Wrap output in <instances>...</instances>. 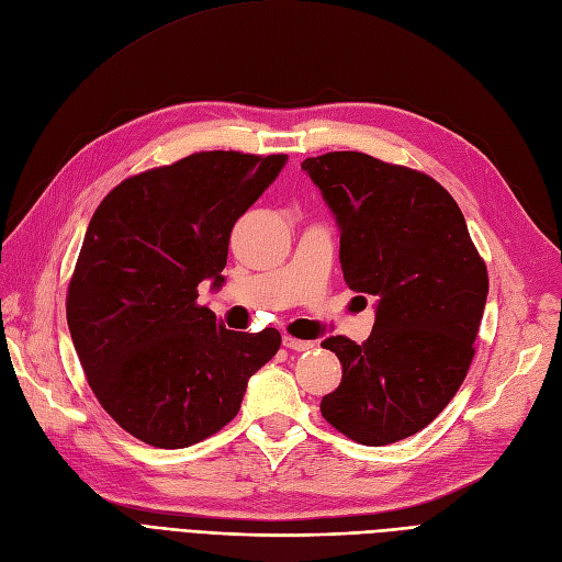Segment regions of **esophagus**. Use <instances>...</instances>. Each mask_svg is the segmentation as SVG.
Returning a JSON list of instances; mask_svg holds the SVG:
<instances>
[{
    "label": "esophagus",
    "mask_w": 562,
    "mask_h": 562,
    "mask_svg": "<svg viewBox=\"0 0 562 562\" xmlns=\"http://www.w3.org/2000/svg\"><path fill=\"white\" fill-rule=\"evenodd\" d=\"M283 347L291 349V351H312L316 345L310 342V339H295L291 335L283 337Z\"/></svg>",
    "instance_id": "34e87169"
}]
</instances>
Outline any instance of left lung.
Returning <instances> with one entry per match:
<instances>
[{"mask_svg":"<svg viewBox=\"0 0 562 562\" xmlns=\"http://www.w3.org/2000/svg\"><path fill=\"white\" fill-rule=\"evenodd\" d=\"M302 168L337 220L347 285L378 300L363 345L342 335L321 342L342 363L321 415L356 443H396L443 413L467 378L485 262L457 201L427 173L363 151H328Z\"/></svg>","mask_w":562,"mask_h":562,"instance_id":"1","label":"left lung"}]
</instances>
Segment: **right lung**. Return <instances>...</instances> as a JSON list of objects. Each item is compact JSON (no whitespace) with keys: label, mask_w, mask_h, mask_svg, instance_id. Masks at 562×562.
<instances>
[{"label":"right lung","mask_w":562,"mask_h":562,"mask_svg":"<svg viewBox=\"0 0 562 562\" xmlns=\"http://www.w3.org/2000/svg\"><path fill=\"white\" fill-rule=\"evenodd\" d=\"M285 155L196 151L119 182L100 201L67 288V326L95 398L147 446L176 450L239 413L274 328L227 330L199 283H225L229 234Z\"/></svg>","instance_id":"obj_1"}]
</instances>
